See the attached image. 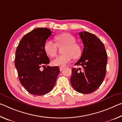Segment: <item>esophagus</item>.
Instances as JSON below:
<instances>
[{"label": "esophagus", "mask_w": 122, "mask_h": 122, "mask_svg": "<svg viewBox=\"0 0 122 122\" xmlns=\"http://www.w3.org/2000/svg\"><path fill=\"white\" fill-rule=\"evenodd\" d=\"M59 68H60V71H62V70H63L64 68H64L63 67H60Z\"/></svg>", "instance_id": "34e87169"}]
</instances>
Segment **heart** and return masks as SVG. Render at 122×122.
Instances as JSON below:
<instances>
[{"label": "heart", "mask_w": 122, "mask_h": 122, "mask_svg": "<svg viewBox=\"0 0 122 122\" xmlns=\"http://www.w3.org/2000/svg\"><path fill=\"white\" fill-rule=\"evenodd\" d=\"M56 43L52 40H47L44 45V49L47 55L51 57L56 55L58 47L65 46L63 49V54L59 55L53 61L55 66H64L71 61L73 59H77L81 55V48L75 41L73 35L69 33H63L55 36Z\"/></svg>", "instance_id": "1"}]
</instances>
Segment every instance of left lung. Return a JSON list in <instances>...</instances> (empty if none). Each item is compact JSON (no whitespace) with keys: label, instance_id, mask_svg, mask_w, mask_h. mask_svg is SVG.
I'll return each mask as SVG.
<instances>
[{"label":"left lung","instance_id":"left-lung-1","mask_svg":"<svg viewBox=\"0 0 122 122\" xmlns=\"http://www.w3.org/2000/svg\"><path fill=\"white\" fill-rule=\"evenodd\" d=\"M84 45L81 58L75 65L80 68L71 69V82L76 92L90 94L97 89L106 74L107 54L104 44L95 35L80 32Z\"/></svg>","mask_w":122,"mask_h":122}]
</instances>
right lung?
I'll return each mask as SVG.
<instances>
[{
	"instance_id": "right-lung-1",
	"label": "right lung",
	"mask_w": 122,
	"mask_h": 122,
	"mask_svg": "<svg viewBox=\"0 0 122 122\" xmlns=\"http://www.w3.org/2000/svg\"><path fill=\"white\" fill-rule=\"evenodd\" d=\"M52 32L47 28L34 29L22 37L16 49L14 63L20 82L29 93L34 95L50 92L60 73L57 66H48L43 71L40 69L50 62L44 45Z\"/></svg>"
}]
</instances>
